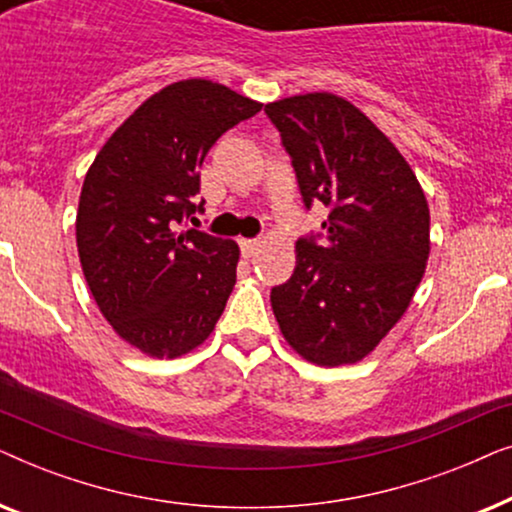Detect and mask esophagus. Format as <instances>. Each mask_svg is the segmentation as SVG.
Here are the masks:
<instances>
[{
    "instance_id": "1",
    "label": "esophagus",
    "mask_w": 512,
    "mask_h": 512,
    "mask_svg": "<svg viewBox=\"0 0 512 512\" xmlns=\"http://www.w3.org/2000/svg\"><path fill=\"white\" fill-rule=\"evenodd\" d=\"M240 249H242L244 258H251V256L258 254V249H261V242H258V240H240Z\"/></svg>"
}]
</instances>
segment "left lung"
Here are the masks:
<instances>
[{
  "label": "left lung",
  "instance_id": "1",
  "mask_svg": "<svg viewBox=\"0 0 512 512\" xmlns=\"http://www.w3.org/2000/svg\"><path fill=\"white\" fill-rule=\"evenodd\" d=\"M303 205L321 233L296 242V270L270 300L284 338L317 366L373 352L408 310L429 258V205L415 172L354 104L307 93L265 104Z\"/></svg>",
  "mask_w": 512,
  "mask_h": 512
}]
</instances>
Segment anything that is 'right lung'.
<instances>
[{
  "instance_id": "right-lung-1",
  "label": "right lung",
  "mask_w": 512,
  "mask_h": 512,
  "mask_svg": "<svg viewBox=\"0 0 512 512\" xmlns=\"http://www.w3.org/2000/svg\"><path fill=\"white\" fill-rule=\"evenodd\" d=\"M221 83L188 79L149 97L97 153L83 181L76 244L114 331L156 359L191 352L214 331L240 249L202 230L200 165L223 132L261 111Z\"/></svg>"
}]
</instances>
